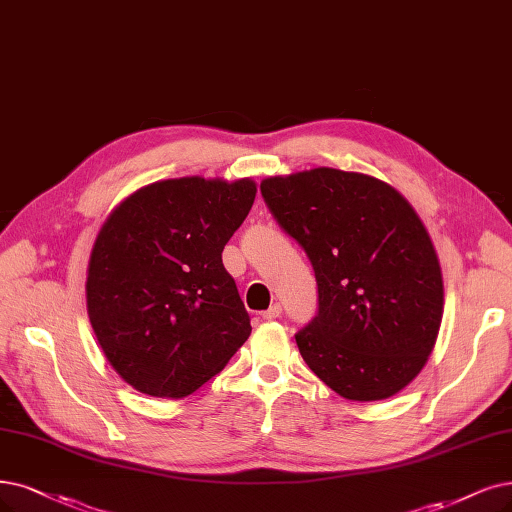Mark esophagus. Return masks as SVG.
Wrapping results in <instances>:
<instances>
[{
    "label": "esophagus",
    "mask_w": 512,
    "mask_h": 512,
    "mask_svg": "<svg viewBox=\"0 0 512 512\" xmlns=\"http://www.w3.org/2000/svg\"><path fill=\"white\" fill-rule=\"evenodd\" d=\"M282 314V306L280 304H274V306H270L266 312H263L261 316L266 318V320H274V318H278Z\"/></svg>",
    "instance_id": "obj_1"
}]
</instances>
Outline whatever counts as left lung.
Instances as JSON below:
<instances>
[{
    "label": "left lung",
    "mask_w": 512,
    "mask_h": 512,
    "mask_svg": "<svg viewBox=\"0 0 512 512\" xmlns=\"http://www.w3.org/2000/svg\"><path fill=\"white\" fill-rule=\"evenodd\" d=\"M306 251L318 312L295 333L308 367L348 401H382L422 371L443 318V276L424 223L388 183L337 168L261 181Z\"/></svg>",
    "instance_id": "1"
}]
</instances>
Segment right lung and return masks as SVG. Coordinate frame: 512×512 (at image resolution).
Segmentation results:
<instances>
[{
    "instance_id": "right-lung-1",
    "label": "right lung",
    "mask_w": 512,
    "mask_h": 512,
    "mask_svg": "<svg viewBox=\"0 0 512 512\" xmlns=\"http://www.w3.org/2000/svg\"><path fill=\"white\" fill-rule=\"evenodd\" d=\"M251 179L183 177L137 189L103 223L86 280L90 325L126 384L181 399L251 335L223 246L249 215Z\"/></svg>"
}]
</instances>
